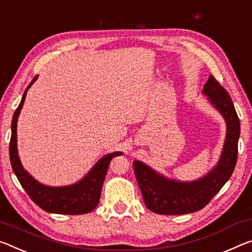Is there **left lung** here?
<instances>
[{"label": "left lung", "instance_id": "8db88e82", "mask_svg": "<svg viewBox=\"0 0 252 252\" xmlns=\"http://www.w3.org/2000/svg\"><path fill=\"white\" fill-rule=\"evenodd\" d=\"M212 104L221 112L226 122V138L221 159L205 177L191 183L169 181L158 175L141 161H133V169L143 202L154 213L179 215L193 213L209 204L232 175L238 159L240 121L230 95L214 76L203 89Z\"/></svg>", "mask_w": 252, "mask_h": 252}]
</instances>
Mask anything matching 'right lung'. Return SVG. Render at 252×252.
Here are the masks:
<instances>
[{"mask_svg":"<svg viewBox=\"0 0 252 252\" xmlns=\"http://www.w3.org/2000/svg\"><path fill=\"white\" fill-rule=\"evenodd\" d=\"M37 79V76L29 84L23 93L21 102L15 110L11 125V140H10V160L15 176L18 177L21 186L25 189L30 198L42 210L49 213L79 215L90 213L97 206L101 196L103 183L109 169L112 159L121 153H113L106 155L98 160L89 174L81 182L66 187H50L38 183L30 176L20 162L17 149V121L25 103L27 91Z\"/></svg>","mask_w":252,"mask_h":252,"instance_id":"add662e5","label":"right lung"}]
</instances>
